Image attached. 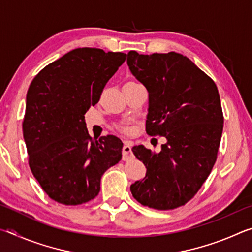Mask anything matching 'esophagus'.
Wrapping results in <instances>:
<instances>
[{"mask_svg":"<svg viewBox=\"0 0 252 252\" xmlns=\"http://www.w3.org/2000/svg\"><path fill=\"white\" fill-rule=\"evenodd\" d=\"M132 158V150H131V141L126 140L125 146L122 148V159L125 161H127Z\"/></svg>","mask_w":252,"mask_h":252,"instance_id":"obj_1","label":"esophagus"}]
</instances>
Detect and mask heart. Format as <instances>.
<instances>
[{
  "label": "heart",
  "mask_w": 252,
  "mask_h": 252,
  "mask_svg": "<svg viewBox=\"0 0 252 252\" xmlns=\"http://www.w3.org/2000/svg\"><path fill=\"white\" fill-rule=\"evenodd\" d=\"M118 129L122 132H126V133L130 132V127L126 125V123H120V125L118 126Z\"/></svg>",
  "instance_id": "b5f03b06"
}]
</instances>
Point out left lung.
<instances>
[{
    "instance_id": "obj_1",
    "label": "left lung",
    "mask_w": 252,
    "mask_h": 252,
    "mask_svg": "<svg viewBox=\"0 0 252 252\" xmlns=\"http://www.w3.org/2000/svg\"><path fill=\"white\" fill-rule=\"evenodd\" d=\"M127 65L149 92L146 131L164 136L160 152L132 148L147 174L130 190L136 201L157 210L185 206L216 163L223 129L218 89L210 76L176 52L127 53Z\"/></svg>"
}]
</instances>
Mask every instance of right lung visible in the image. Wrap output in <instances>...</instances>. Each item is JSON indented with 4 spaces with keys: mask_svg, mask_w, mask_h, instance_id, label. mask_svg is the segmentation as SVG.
I'll use <instances>...</instances> for the list:
<instances>
[{
    "mask_svg": "<svg viewBox=\"0 0 252 252\" xmlns=\"http://www.w3.org/2000/svg\"><path fill=\"white\" fill-rule=\"evenodd\" d=\"M126 59L122 52L75 49L43 67L30 84L22 122L29 165L54 201L76 206L94 199L101 177L121 160V140L92 139L84 114Z\"/></svg>",
    "mask_w": 252,
    "mask_h": 252,
    "instance_id": "right-lung-1",
    "label": "right lung"
}]
</instances>
